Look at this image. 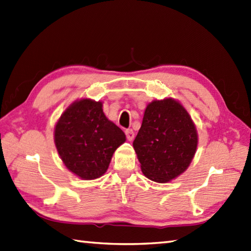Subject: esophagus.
I'll return each mask as SVG.
<instances>
[{"instance_id":"1","label":"esophagus","mask_w":251,"mask_h":251,"mask_svg":"<svg viewBox=\"0 0 251 251\" xmlns=\"http://www.w3.org/2000/svg\"><path fill=\"white\" fill-rule=\"evenodd\" d=\"M126 138L127 141H133L134 140V131H133L132 129H127L126 130Z\"/></svg>"}]
</instances>
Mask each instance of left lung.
Returning <instances> with one entry per match:
<instances>
[{
	"mask_svg": "<svg viewBox=\"0 0 251 251\" xmlns=\"http://www.w3.org/2000/svg\"><path fill=\"white\" fill-rule=\"evenodd\" d=\"M133 147L145 176L160 183L171 181L188 169L197 151L196 126L176 100H155L145 109Z\"/></svg>",
	"mask_w": 251,
	"mask_h": 251,
	"instance_id": "obj_1",
	"label": "left lung"
}]
</instances>
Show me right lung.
<instances>
[{
  "mask_svg": "<svg viewBox=\"0 0 251 251\" xmlns=\"http://www.w3.org/2000/svg\"><path fill=\"white\" fill-rule=\"evenodd\" d=\"M102 102L81 99L72 103L54 126V144L66 169L91 180L107 171L126 134L103 113Z\"/></svg>",
  "mask_w": 251,
  "mask_h": 251,
  "instance_id": "right-lung-1",
  "label": "right lung"
}]
</instances>
